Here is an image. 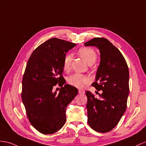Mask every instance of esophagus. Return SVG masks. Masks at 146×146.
<instances>
[{"label": "esophagus", "instance_id": "1", "mask_svg": "<svg viewBox=\"0 0 146 146\" xmlns=\"http://www.w3.org/2000/svg\"><path fill=\"white\" fill-rule=\"evenodd\" d=\"M78 92H79L80 94H84V93H85V92L84 91L81 90V89H79V90H78Z\"/></svg>", "mask_w": 146, "mask_h": 146}]
</instances>
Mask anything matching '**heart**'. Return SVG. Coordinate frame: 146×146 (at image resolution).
<instances>
[{"instance_id": "obj_1", "label": "heart", "mask_w": 146, "mask_h": 146, "mask_svg": "<svg viewBox=\"0 0 146 146\" xmlns=\"http://www.w3.org/2000/svg\"><path fill=\"white\" fill-rule=\"evenodd\" d=\"M78 54L89 65H92L97 59L96 52L91 48H81L78 51ZM71 63H72V56L70 54H66L63 58V70L66 72L69 71L71 67ZM89 81V80L88 78L79 73L72 74L68 79V83L76 88L83 87L84 84L88 83Z\"/></svg>"}]
</instances>
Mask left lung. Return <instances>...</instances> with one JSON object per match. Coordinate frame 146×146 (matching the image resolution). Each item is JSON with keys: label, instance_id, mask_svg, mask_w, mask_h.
I'll return each instance as SVG.
<instances>
[{"label": "left lung", "instance_id": "1", "mask_svg": "<svg viewBox=\"0 0 146 146\" xmlns=\"http://www.w3.org/2000/svg\"><path fill=\"white\" fill-rule=\"evenodd\" d=\"M84 46H95L100 51V64L92 86L102 91L98 99L90 91L86 92L88 122L96 131L107 133L117 125L126 109L129 91L128 65L120 51L106 38L95 37Z\"/></svg>", "mask_w": 146, "mask_h": 146}]
</instances>
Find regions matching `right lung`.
I'll return each instance as SVG.
<instances>
[{
  "label": "right lung",
  "mask_w": 146,
  "mask_h": 146,
  "mask_svg": "<svg viewBox=\"0 0 146 146\" xmlns=\"http://www.w3.org/2000/svg\"><path fill=\"white\" fill-rule=\"evenodd\" d=\"M76 44L52 38L41 44L29 57L22 80L21 99L29 122L39 132L54 134L66 122V108L78 89L63 84V62L66 53ZM58 83V93L53 92ZM58 91V90H57Z\"/></svg>",
  "instance_id": "1"
}]
</instances>
